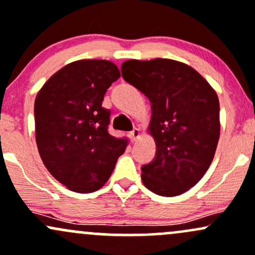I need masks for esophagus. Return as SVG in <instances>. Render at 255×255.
Returning <instances> with one entry per match:
<instances>
[{
  "mask_svg": "<svg viewBox=\"0 0 255 255\" xmlns=\"http://www.w3.org/2000/svg\"><path fill=\"white\" fill-rule=\"evenodd\" d=\"M139 136H140V130L138 128H133V130L129 132V138L132 141H135Z\"/></svg>",
  "mask_w": 255,
  "mask_h": 255,
  "instance_id": "obj_1",
  "label": "esophagus"
}]
</instances>
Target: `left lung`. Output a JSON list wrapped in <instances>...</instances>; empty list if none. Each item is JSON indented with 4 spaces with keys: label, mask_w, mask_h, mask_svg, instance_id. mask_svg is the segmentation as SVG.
<instances>
[{
    "label": "left lung",
    "mask_w": 255,
    "mask_h": 255,
    "mask_svg": "<svg viewBox=\"0 0 255 255\" xmlns=\"http://www.w3.org/2000/svg\"><path fill=\"white\" fill-rule=\"evenodd\" d=\"M126 82L151 103L155 158L141 166L144 185L159 196H178L201 180L213 161L220 134L219 99L186 64L170 59L127 60Z\"/></svg>",
    "instance_id": "obj_1"
}]
</instances>
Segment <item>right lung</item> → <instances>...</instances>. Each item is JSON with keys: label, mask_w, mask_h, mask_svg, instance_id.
Segmentation results:
<instances>
[{"label": "right lung", "mask_w": 255, "mask_h": 255, "mask_svg": "<svg viewBox=\"0 0 255 255\" xmlns=\"http://www.w3.org/2000/svg\"><path fill=\"white\" fill-rule=\"evenodd\" d=\"M120 71L109 60H78L44 83L35 100L36 144L59 183L87 194L108 181L125 139L109 133L111 111L102 106Z\"/></svg>", "instance_id": "obj_1"}]
</instances>
